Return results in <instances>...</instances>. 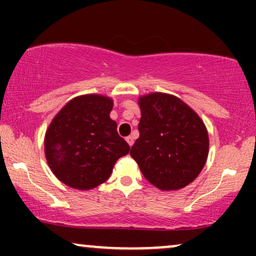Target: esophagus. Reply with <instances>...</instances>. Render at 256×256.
Returning <instances> with one entry per match:
<instances>
[{
	"label": "esophagus",
	"mask_w": 256,
	"mask_h": 256,
	"mask_svg": "<svg viewBox=\"0 0 256 256\" xmlns=\"http://www.w3.org/2000/svg\"><path fill=\"white\" fill-rule=\"evenodd\" d=\"M126 142L128 143V146H134V136L126 137Z\"/></svg>",
	"instance_id": "34e87169"
}]
</instances>
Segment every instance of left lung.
<instances>
[{"label": "left lung", "mask_w": 256, "mask_h": 256, "mask_svg": "<svg viewBox=\"0 0 256 256\" xmlns=\"http://www.w3.org/2000/svg\"><path fill=\"white\" fill-rule=\"evenodd\" d=\"M140 137L131 148L140 172L158 189L179 190L198 178L210 152L204 120L183 100L149 92L138 98Z\"/></svg>", "instance_id": "obj_1"}]
</instances>
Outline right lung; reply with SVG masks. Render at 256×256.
<instances>
[{
  "mask_svg": "<svg viewBox=\"0 0 256 256\" xmlns=\"http://www.w3.org/2000/svg\"><path fill=\"white\" fill-rule=\"evenodd\" d=\"M112 110L110 96L85 94L70 100L49 124L44 154L55 177L67 186L83 192L98 186L130 152L110 119Z\"/></svg>",
  "mask_w": 256,
  "mask_h": 256,
  "instance_id": "add662e5",
  "label": "right lung"
}]
</instances>
